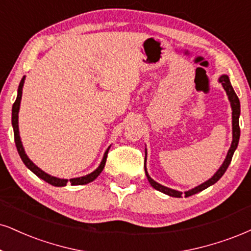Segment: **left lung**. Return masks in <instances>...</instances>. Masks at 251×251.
I'll use <instances>...</instances> for the list:
<instances>
[{
    "mask_svg": "<svg viewBox=\"0 0 251 251\" xmlns=\"http://www.w3.org/2000/svg\"><path fill=\"white\" fill-rule=\"evenodd\" d=\"M219 82L221 83L222 87H224L225 92L227 93L228 95V100L230 102V107H231V119H233V141H231V144H230V148L229 150H228L227 152V156H226V159L224 160V163H222V165L219 168L218 171H216L214 175H213L212 178H209L208 180H206L205 182H202V184L198 185L194 188H191V190H188L186 192H182L180 191H177V190H172V188H169L166 186H163V185L158 184L157 181H154L152 178L150 177L149 173L147 171V166H145V163H147V149H145V160H144V171H145V176H147L148 180L151 184V186H152L154 190L162 192V193L166 194V196H170V197H175V198H181L182 196H185V198L190 197V196H193V194H197L199 193V192L206 190L207 187L212 186V185H214L216 181L220 179L222 176H224V173L226 172V170H227L228 166H229V164L231 162V158H233V154L235 152V150H236L237 145H239V140H240V126H239V119H240V114H241V106H240V100L239 98H237L236 93L234 92V88L233 86H231L230 83V80L228 78V75H221L220 78H219Z\"/></svg>",
    "mask_w": 251,
    "mask_h": 251,
    "instance_id": "1",
    "label": "left lung"
}]
</instances>
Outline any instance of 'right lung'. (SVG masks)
<instances>
[{
	"label": "right lung",
	"mask_w": 251,
	"mask_h": 251,
	"mask_svg": "<svg viewBox=\"0 0 251 251\" xmlns=\"http://www.w3.org/2000/svg\"><path fill=\"white\" fill-rule=\"evenodd\" d=\"M24 80H25V76H23V78H22V80H21L20 86H18L16 101H15V103L12 104L11 123H12V128H14L15 144H16L17 151H18V153H20L21 159L23 160L24 164H25L26 168L29 169L30 171H32L33 173H35L37 177H39L40 179H43V180H45L46 182H49V184L53 185V186H57V187L66 186V184H69V182H71V185H85V184H88V182H91L93 180H95V179L99 177V175H100V173L102 172V170H103L104 165H106L107 154H108V151H109L111 145H109V147H108V149L104 151V154H103V157H102L100 165L98 166L97 170H94L93 172L88 173V175L82 176V177L72 178V179H70V180H69V179H60V178L53 177V176H51V175H49V173L44 172L43 170H40L38 166H37L36 164L29 158V157H27V154L25 153V150H24V148H23V144H22L21 136H20V129H18V113H20V106H21V100H22V91H23Z\"/></svg>",
	"instance_id": "1"
}]
</instances>
